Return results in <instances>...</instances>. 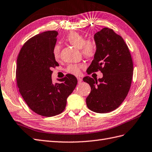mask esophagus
I'll use <instances>...</instances> for the list:
<instances>
[{"label": "esophagus", "mask_w": 152, "mask_h": 152, "mask_svg": "<svg viewBox=\"0 0 152 152\" xmlns=\"http://www.w3.org/2000/svg\"><path fill=\"white\" fill-rule=\"evenodd\" d=\"M77 82H78V83H81V81H82V79H81L80 77H77Z\"/></svg>", "instance_id": "34e87169"}]
</instances>
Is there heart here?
<instances>
[{"mask_svg": "<svg viewBox=\"0 0 152 152\" xmlns=\"http://www.w3.org/2000/svg\"><path fill=\"white\" fill-rule=\"evenodd\" d=\"M67 40L70 44L73 45L77 49H81V53L86 57H92L95 54L96 50V43L93 40H85V38L82 34L76 31L70 32L66 38ZM53 53L54 59L58 60L60 57V46L56 45L54 47ZM84 67L83 65L71 64L69 65L66 71L67 72L72 74V75H79L80 69Z\"/></svg>", "mask_w": 152, "mask_h": 152, "instance_id": "b5f03b06", "label": "heart"}]
</instances>
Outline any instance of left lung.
I'll return each instance as SVG.
<instances>
[{
	"label": "left lung",
	"mask_w": 152,
	"mask_h": 152,
	"mask_svg": "<svg viewBox=\"0 0 152 152\" xmlns=\"http://www.w3.org/2000/svg\"><path fill=\"white\" fill-rule=\"evenodd\" d=\"M96 50L87 70L90 75L100 71L102 78L85 76L91 91L86 99L87 107L97 113L115 110L126 97L133 76V62L123 38L112 29L104 28L94 36Z\"/></svg>",
	"instance_id": "left-lung-1"
}]
</instances>
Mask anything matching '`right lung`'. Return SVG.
<instances>
[{
    "instance_id": "add662e5",
    "label": "right lung",
    "mask_w": 152,
    "mask_h": 152,
    "mask_svg": "<svg viewBox=\"0 0 152 152\" xmlns=\"http://www.w3.org/2000/svg\"><path fill=\"white\" fill-rule=\"evenodd\" d=\"M58 34L56 31H49L31 38L22 46L17 60L19 92L31 109L45 117L64 110L67 99L77 83L72 75L59 80V83L52 82L51 70L59 66L53 53Z\"/></svg>"
}]
</instances>
